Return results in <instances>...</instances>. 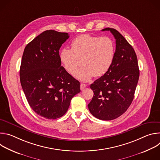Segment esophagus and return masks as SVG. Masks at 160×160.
Wrapping results in <instances>:
<instances>
[{"instance_id":"1","label":"esophagus","mask_w":160,"mask_h":160,"mask_svg":"<svg viewBox=\"0 0 160 160\" xmlns=\"http://www.w3.org/2000/svg\"><path fill=\"white\" fill-rule=\"evenodd\" d=\"M85 87H86V85L85 84H84V83H81L80 84V89H81V90H83Z\"/></svg>"}]
</instances>
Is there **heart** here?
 I'll return each instance as SVG.
<instances>
[{"instance_id": "1", "label": "heart", "mask_w": 160, "mask_h": 160, "mask_svg": "<svg viewBox=\"0 0 160 160\" xmlns=\"http://www.w3.org/2000/svg\"><path fill=\"white\" fill-rule=\"evenodd\" d=\"M115 55V45L108 37L83 34L71 42V49H62L59 58L64 70L73 75L82 60L84 66L74 76L83 81H89L94 76L105 75L112 64Z\"/></svg>"}]
</instances>
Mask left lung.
Wrapping results in <instances>:
<instances>
[{
    "label": "left lung",
    "instance_id": "8db88e82",
    "mask_svg": "<svg viewBox=\"0 0 160 160\" xmlns=\"http://www.w3.org/2000/svg\"><path fill=\"white\" fill-rule=\"evenodd\" d=\"M110 31L116 39L115 58L108 72L90 85L94 96L88 104L96 118L111 120L120 117L130 106L139 78L138 58L132 45L117 30Z\"/></svg>",
    "mask_w": 160,
    "mask_h": 160
}]
</instances>
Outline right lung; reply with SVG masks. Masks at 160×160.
I'll return each mask as SVG.
<instances>
[{
	"instance_id": "1",
	"label": "right lung",
	"mask_w": 160,
	"mask_h": 160,
	"mask_svg": "<svg viewBox=\"0 0 160 160\" xmlns=\"http://www.w3.org/2000/svg\"><path fill=\"white\" fill-rule=\"evenodd\" d=\"M68 33L46 30L27 44L19 76L31 108L39 116L54 120L63 116L80 83L61 66L59 54Z\"/></svg>"
}]
</instances>
